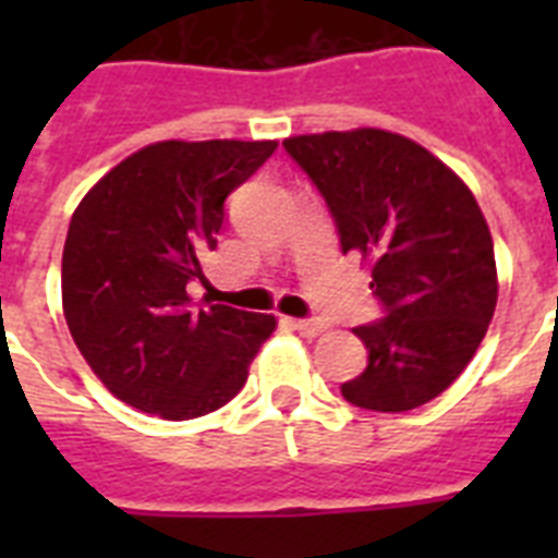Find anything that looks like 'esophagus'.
<instances>
[{"mask_svg":"<svg viewBox=\"0 0 558 558\" xmlns=\"http://www.w3.org/2000/svg\"><path fill=\"white\" fill-rule=\"evenodd\" d=\"M292 327H295L301 336H306V339H313V336H322V332L327 330V324H324L322 318H298V322H292Z\"/></svg>","mask_w":558,"mask_h":558,"instance_id":"obj_1","label":"esophagus"}]
</instances>
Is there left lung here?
Segmentation results:
<instances>
[{
    "instance_id": "8db88e82",
    "label": "left lung",
    "mask_w": 558,
    "mask_h": 558,
    "mask_svg": "<svg viewBox=\"0 0 558 558\" xmlns=\"http://www.w3.org/2000/svg\"><path fill=\"white\" fill-rule=\"evenodd\" d=\"M327 202L341 252L373 263L385 318L356 327L367 367L341 385L350 405L399 414L440 397L493 322V234L475 196L440 159L385 130L283 142Z\"/></svg>"
}]
</instances>
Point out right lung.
Segmentation results:
<instances>
[{
    "mask_svg": "<svg viewBox=\"0 0 558 558\" xmlns=\"http://www.w3.org/2000/svg\"><path fill=\"white\" fill-rule=\"evenodd\" d=\"M278 142H159L92 187L69 222L63 313L74 344L121 402L165 420L240 393L271 315L193 304L226 199Z\"/></svg>",
    "mask_w": 558,
    "mask_h": 558,
    "instance_id": "right-lung-1",
    "label": "right lung"
}]
</instances>
